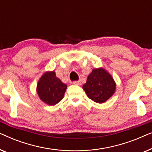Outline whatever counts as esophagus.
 Masks as SVG:
<instances>
[{"instance_id":"obj_1","label":"esophagus","mask_w":152,"mask_h":152,"mask_svg":"<svg viewBox=\"0 0 152 152\" xmlns=\"http://www.w3.org/2000/svg\"><path fill=\"white\" fill-rule=\"evenodd\" d=\"M72 83H73V84H75V85H81V84H82V83H81L80 81H74V82Z\"/></svg>"}]
</instances>
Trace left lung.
I'll return each instance as SVG.
<instances>
[{
	"label": "left lung",
	"instance_id": "1",
	"mask_svg": "<svg viewBox=\"0 0 152 152\" xmlns=\"http://www.w3.org/2000/svg\"><path fill=\"white\" fill-rule=\"evenodd\" d=\"M83 89L87 96L97 103H103L110 98L115 90L112 77L102 68L93 69L87 78Z\"/></svg>",
	"mask_w": 152,
	"mask_h": 152
}]
</instances>
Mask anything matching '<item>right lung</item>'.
Wrapping results in <instances>:
<instances>
[{
    "mask_svg": "<svg viewBox=\"0 0 152 152\" xmlns=\"http://www.w3.org/2000/svg\"><path fill=\"white\" fill-rule=\"evenodd\" d=\"M66 88L67 86L56 77L55 72H48L39 81L37 93L41 100L52 106L63 99Z\"/></svg>",
    "mask_w": 152,
    "mask_h": 152,
    "instance_id": "right-lung-1",
    "label": "right lung"
}]
</instances>
